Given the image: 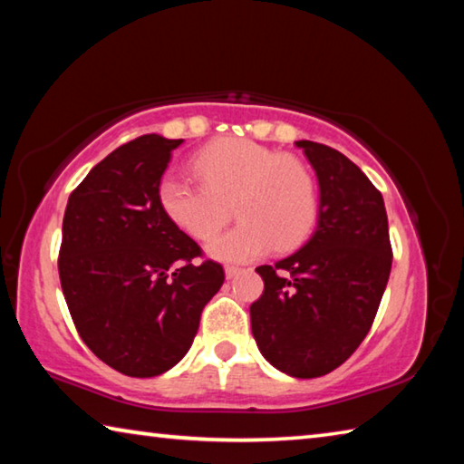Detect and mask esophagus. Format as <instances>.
Listing matches in <instances>:
<instances>
[{
    "instance_id": "esophagus-1",
    "label": "esophagus",
    "mask_w": 464,
    "mask_h": 464,
    "mask_svg": "<svg viewBox=\"0 0 464 464\" xmlns=\"http://www.w3.org/2000/svg\"><path fill=\"white\" fill-rule=\"evenodd\" d=\"M241 272H243V270L237 268V266H227V268H225V276H227V280H231V278L237 276V274H241Z\"/></svg>"
}]
</instances>
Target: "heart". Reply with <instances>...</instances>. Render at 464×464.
<instances>
[{
  "instance_id": "obj_1",
  "label": "heart",
  "mask_w": 464,
  "mask_h": 464,
  "mask_svg": "<svg viewBox=\"0 0 464 464\" xmlns=\"http://www.w3.org/2000/svg\"><path fill=\"white\" fill-rule=\"evenodd\" d=\"M200 182L168 171L157 188L160 207L179 231L208 239L235 207L239 225L208 241L207 254L221 262H251L274 246L290 249L304 241L317 218V190L301 161L254 140L229 139L194 160Z\"/></svg>"
}]
</instances>
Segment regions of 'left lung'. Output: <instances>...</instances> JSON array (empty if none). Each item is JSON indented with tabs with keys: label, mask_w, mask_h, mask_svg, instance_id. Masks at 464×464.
<instances>
[{
	"label": "left lung",
	"mask_w": 464,
	"mask_h": 464,
	"mask_svg": "<svg viewBox=\"0 0 464 464\" xmlns=\"http://www.w3.org/2000/svg\"><path fill=\"white\" fill-rule=\"evenodd\" d=\"M319 184L317 227L293 256L256 272L249 307L257 348L280 372L315 379L343 364L371 329L391 274L382 194L335 149L296 140Z\"/></svg>",
	"instance_id": "left-lung-1"
}]
</instances>
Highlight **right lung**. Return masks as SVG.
I'll use <instances>...</instances> for the list:
<instances>
[{"label":"right lung","mask_w":464,"mask_h":464,"mask_svg":"<svg viewBox=\"0 0 464 464\" xmlns=\"http://www.w3.org/2000/svg\"><path fill=\"white\" fill-rule=\"evenodd\" d=\"M182 139L143 135L114 149L69 196L61 288L85 345L127 376L149 379L186 356L223 266L163 215L157 188Z\"/></svg>","instance_id":"obj_1"}]
</instances>
